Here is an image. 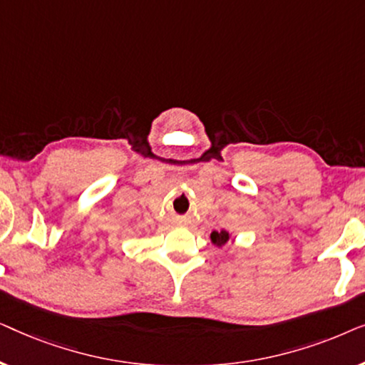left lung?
<instances>
[{
	"mask_svg": "<svg viewBox=\"0 0 365 365\" xmlns=\"http://www.w3.org/2000/svg\"><path fill=\"white\" fill-rule=\"evenodd\" d=\"M229 239H231V234L227 231H212L211 232V241L214 246L217 247H222L224 244H227Z\"/></svg>",
	"mask_w": 365,
	"mask_h": 365,
	"instance_id": "left-lung-1",
	"label": "left lung"
}]
</instances>
